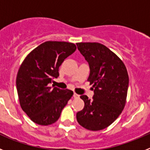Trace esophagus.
Masks as SVG:
<instances>
[{"mask_svg": "<svg viewBox=\"0 0 150 150\" xmlns=\"http://www.w3.org/2000/svg\"><path fill=\"white\" fill-rule=\"evenodd\" d=\"M73 97H74V98H79V95H77V94L74 92V95H73Z\"/></svg>", "mask_w": 150, "mask_h": 150, "instance_id": "obj_1", "label": "esophagus"}]
</instances>
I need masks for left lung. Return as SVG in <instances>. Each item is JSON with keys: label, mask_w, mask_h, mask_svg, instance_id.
Segmentation results:
<instances>
[{"label": "left lung", "mask_w": 150, "mask_h": 150, "mask_svg": "<svg viewBox=\"0 0 150 150\" xmlns=\"http://www.w3.org/2000/svg\"><path fill=\"white\" fill-rule=\"evenodd\" d=\"M77 49L88 62V81L93 85V99L81 95L85 107L76 113L79 124L91 131L110 125L124 109L128 88L126 67L115 53L99 43H77Z\"/></svg>", "instance_id": "left-lung-1"}]
</instances>
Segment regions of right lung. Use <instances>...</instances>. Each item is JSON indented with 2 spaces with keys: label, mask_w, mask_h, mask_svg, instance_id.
Listing matches in <instances>:
<instances>
[{
  "label": "right lung",
  "mask_w": 150,
  "mask_h": 150,
  "mask_svg": "<svg viewBox=\"0 0 150 150\" xmlns=\"http://www.w3.org/2000/svg\"><path fill=\"white\" fill-rule=\"evenodd\" d=\"M76 50L74 43L46 41L28 54L19 67L16 88L23 111L34 122L49 125L60 117L74 93L71 90L50 87L59 76L64 60Z\"/></svg>",
  "instance_id": "right-lung-1"
}]
</instances>
